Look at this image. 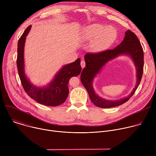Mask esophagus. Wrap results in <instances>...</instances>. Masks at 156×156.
Listing matches in <instances>:
<instances>
[{
  "mask_svg": "<svg viewBox=\"0 0 156 156\" xmlns=\"http://www.w3.org/2000/svg\"><path fill=\"white\" fill-rule=\"evenodd\" d=\"M85 65H86L85 62H84V60H81V68H82V69H83V68L84 67Z\"/></svg>",
  "mask_w": 156,
  "mask_h": 156,
  "instance_id": "34e87169",
  "label": "esophagus"
}]
</instances>
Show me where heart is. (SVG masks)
<instances>
[{
  "mask_svg": "<svg viewBox=\"0 0 156 156\" xmlns=\"http://www.w3.org/2000/svg\"><path fill=\"white\" fill-rule=\"evenodd\" d=\"M115 36L113 29L105 27L99 24H94L87 27L84 33V37L87 41H94L91 44V48L94 51H101L112 42Z\"/></svg>",
  "mask_w": 156,
  "mask_h": 156,
  "instance_id": "heart-1",
  "label": "heart"
}]
</instances>
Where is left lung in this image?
I'll return each mask as SVG.
<instances>
[{"label": "left lung", "instance_id": "obj_1", "mask_svg": "<svg viewBox=\"0 0 156 156\" xmlns=\"http://www.w3.org/2000/svg\"><path fill=\"white\" fill-rule=\"evenodd\" d=\"M120 55L129 56L135 63L137 70V85L131 94L120 100L109 101L96 94L92 86L94 78L103 66L110 60ZM86 67L81 73V81L87 90L92 102L101 108H112L122 105L134 94L139 86L143 73L144 52L141 44L136 35L127 30L123 41L114 49H108L98 53H87L84 55Z\"/></svg>", "mask_w": 156, "mask_h": 156}]
</instances>
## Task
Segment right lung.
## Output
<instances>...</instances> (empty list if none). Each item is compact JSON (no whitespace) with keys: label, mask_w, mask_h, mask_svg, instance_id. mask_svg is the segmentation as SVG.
Masks as SVG:
<instances>
[{"label":"right lung","mask_w":156,"mask_h":156,"mask_svg":"<svg viewBox=\"0 0 156 156\" xmlns=\"http://www.w3.org/2000/svg\"><path fill=\"white\" fill-rule=\"evenodd\" d=\"M30 25L21 35L18 42L16 65L19 77L25 92L37 102L48 105L57 106L63 104L69 95L68 84L73 76L79 75L81 72V60L64 65L47 86L37 87L30 82L25 73L24 48L26 37L30 31Z\"/></svg>","instance_id":"add662e5"}]
</instances>
